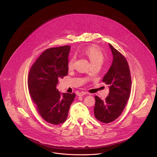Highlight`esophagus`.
Returning <instances> with one entry per match:
<instances>
[{
  "label": "esophagus",
  "mask_w": 157,
  "mask_h": 157,
  "mask_svg": "<svg viewBox=\"0 0 157 157\" xmlns=\"http://www.w3.org/2000/svg\"><path fill=\"white\" fill-rule=\"evenodd\" d=\"M87 94L86 92H84V91H81V92H79L78 93V96H82L84 95H86Z\"/></svg>",
  "instance_id": "34e87169"
}]
</instances>
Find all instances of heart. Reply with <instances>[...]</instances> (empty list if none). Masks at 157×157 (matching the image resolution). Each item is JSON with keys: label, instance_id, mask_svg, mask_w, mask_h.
<instances>
[{"label": "heart", "instance_id": "heart-1", "mask_svg": "<svg viewBox=\"0 0 157 157\" xmlns=\"http://www.w3.org/2000/svg\"><path fill=\"white\" fill-rule=\"evenodd\" d=\"M82 52L89 59L91 65L102 64L104 61V56L100 49L96 46H90L82 50ZM75 57L73 56L68 62L67 67L71 69L74 67Z\"/></svg>", "mask_w": 157, "mask_h": 157}]
</instances>
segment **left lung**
<instances>
[{
	"mask_svg": "<svg viewBox=\"0 0 157 157\" xmlns=\"http://www.w3.org/2000/svg\"><path fill=\"white\" fill-rule=\"evenodd\" d=\"M113 56L111 66L102 79L109 86V93L103 101L95 96L94 116L100 122L108 123L122 114L130 96L131 77L128 63L121 53L109 44Z\"/></svg>",
	"mask_w": 157,
	"mask_h": 157,
	"instance_id": "8db88e82",
	"label": "left lung"
}]
</instances>
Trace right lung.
Instances as JSON below:
<instances>
[{"label":"right lung","mask_w":157,"mask_h":157,"mask_svg":"<svg viewBox=\"0 0 157 157\" xmlns=\"http://www.w3.org/2000/svg\"><path fill=\"white\" fill-rule=\"evenodd\" d=\"M70 46L46 49L32 66L28 76V88L42 118L56 125L65 122L75 93L61 94L56 86L59 78L67 76Z\"/></svg>","instance_id":"right-lung-1"}]
</instances>
